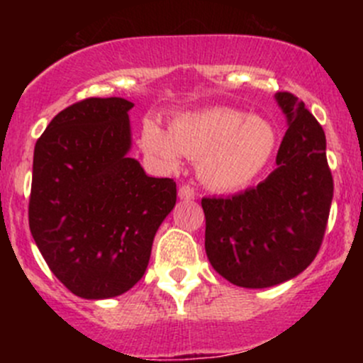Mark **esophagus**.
<instances>
[{
    "instance_id": "esophagus-1",
    "label": "esophagus",
    "mask_w": 363,
    "mask_h": 363,
    "mask_svg": "<svg viewBox=\"0 0 363 363\" xmlns=\"http://www.w3.org/2000/svg\"><path fill=\"white\" fill-rule=\"evenodd\" d=\"M179 199L181 200H195V189L189 184H184L179 188Z\"/></svg>"
}]
</instances>
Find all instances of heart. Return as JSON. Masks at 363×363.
I'll list each match as a JSON object with an SVG mask.
<instances>
[{
	"instance_id": "obj_1",
	"label": "heart",
	"mask_w": 363,
	"mask_h": 363,
	"mask_svg": "<svg viewBox=\"0 0 363 363\" xmlns=\"http://www.w3.org/2000/svg\"><path fill=\"white\" fill-rule=\"evenodd\" d=\"M140 149L156 164L177 168L182 155L196 161L205 186L232 191L255 181L272 160L277 131L269 119L230 107L179 113L170 128L152 117L142 123Z\"/></svg>"
}]
</instances>
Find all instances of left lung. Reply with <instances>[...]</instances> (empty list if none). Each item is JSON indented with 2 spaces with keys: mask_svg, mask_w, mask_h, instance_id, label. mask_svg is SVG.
Listing matches in <instances>:
<instances>
[{
  "mask_svg": "<svg viewBox=\"0 0 363 363\" xmlns=\"http://www.w3.org/2000/svg\"><path fill=\"white\" fill-rule=\"evenodd\" d=\"M274 98L288 124L276 170L239 195L202 200L212 269L252 290L286 283L311 265L334 196L323 128L294 94Z\"/></svg>",
  "mask_w": 363,
  "mask_h": 363,
  "instance_id": "obj_1",
  "label": "left lung"
}]
</instances>
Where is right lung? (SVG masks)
Returning <instances> with one entry per match:
<instances>
[{"label": "right lung", "instance_id": "obj_1", "mask_svg": "<svg viewBox=\"0 0 363 363\" xmlns=\"http://www.w3.org/2000/svg\"><path fill=\"white\" fill-rule=\"evenodd\" d=\"M133 104L87 98L57 113L35 145L29 230L54 276L87 300L133 288L177 200L172 179L130 158Z\"/></svg>", "mask_w": 363, "mask_h": 363}]
</instances>
